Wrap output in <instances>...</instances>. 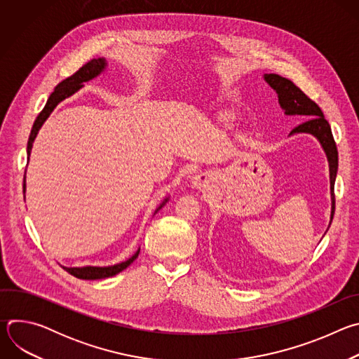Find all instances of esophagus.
Returning <instances> with one entry per match:
<instances>
[{"instance_id": "obj_1", "label": "esophagus", "mask_w": 359, "mask_h": 359, "mask_svg": "<svg viewBox=\"0 0 359 359\" xmlns=\"http://www.w3.org/2000/svg\"><path fill=\"white\" fill-rule=\"evenodd\" d=\"M190 186H191L193 189H197V190L206 189V186H208V179L204 177L203 175H196V176H193L191 180H190Z\"/></svg>"}]
</instances>
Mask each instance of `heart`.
<instances>
[{"mask_svg": "<svg viewBox=\"0 0 359 359\" xmlns=\"http://www.w3.org/2000/svg\"><path fill=\"white\" fill-rule=\"evenodd\" d=\"M223 116H224V115H223Z\"/></svg>", "mask_w": 359, "mask_h": 359, "instance_id": "heart-1", "label": "heart"}]
</instances>
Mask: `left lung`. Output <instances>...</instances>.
<instances>
[{"label":"left lung","instance_id":"obj_1","mask_svg":"<svg viewBox=\"0 0 359 359\" xmlns=\"http://www.w3.org/2000/svg\"><path fill=\"white\" fill-rule=\"evenodd\" d=\"M263 78L276 90L278 96V104L284 111V115L306 118L304 123L298 125L295 129L291 130L290 136L297 133L313 135L320 142L323 150L325 151L328 168H330V193H331V216H330V224H328V229H330L332 223L334 212H335L334 186H335V179L338 172V150L331 132V126L324 118L323 111L320 109V107L316 104V102L306 96L290 79L283 78L277 74H264Z\"/></svg>","mask_w":359,"mask_h":359}]
</instances>
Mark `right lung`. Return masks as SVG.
<instances>
[{"instance_id":"right-lung-1","label":"right lung","mask_w":359,"mask_h":359,"mask_svg":"<svg viewBox=\"0 0 359 359\" xmlns=\"http://www.w3.org/2000/svg\"><path fill=\"white\" fill-rule=\"evenodd\" d=\"M108 67V62L105 58H97V60H92L88 64H85L82 68H79V71H76L72 76L64 79L61 83L57 85V88L54 89V92L49 95L46 104L43 107V109L41 111V114L36 116L34 126L31 129L29 133V139H28V144H27V155H28V161H29V155L32 150V143L39 132V129L42 128L43 122L49 118V115L53 114V111L57 108L58 104L67 97H69L71 95H74L75 92H78L85 82H89L92 79H95L96 76H99L102 72H104ZM27 172V170H25ZM24 193H25V176H24ZM25 197V196H24ZM169 201V196L163 198V201L159 204L158 209L155 210L156 215L165 204ZM140 248H137V251L132 255L130 259H128L126 262L114 264V266H108V267H93V266H86V267H64V270H67L71 276L81 278V280H100V278H108L112 276H116L118 273L123 271L126 267H129L139 255Z\"/></svg>"}]
</instances>
